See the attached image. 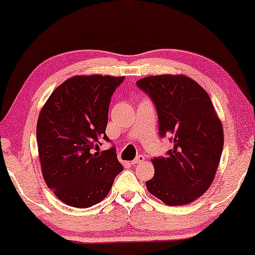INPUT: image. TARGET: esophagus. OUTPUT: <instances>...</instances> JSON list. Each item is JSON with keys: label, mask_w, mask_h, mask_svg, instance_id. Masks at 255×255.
Wrapping results in <instances>:
<instances>
[{"label": "esophagus", "mask_w": 255, "mask_h": 255, "mask_svg": "<svg viewBox=\"0 0 255 255\" xmlns=\"http://www.w3.org/2000/svg\"><path fill=\"white\" fill-rule=\"evenodd\" d=\"M143 160H144L143 156H142V155H139L138 157H136L135 159L132 160L131 164H132V165H135V164H141V163H143Z\"/></svg>", "instance_id": "obj_1"}]
</instances>
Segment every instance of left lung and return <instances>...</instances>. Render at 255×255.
Wrapping results in <instances>:
<instances>
[{"label":"left lung","mask_w":255,"mask_h":255,"mask_svg":"<svg viewBox=\"0 0 255 255\" xmlns=\"http://www.w3.org/2000/svg\"><path fill=\"white\" fill-rule=\"evenodd\" d=\"M136 85L149 96L158 114L160 136L170 135L173 149L151 159V195L170 206L186 205L212 185L223 149V128L207 92L185 75L143 77Z\"/></svg>","instance_id":"1"}]
</instances>
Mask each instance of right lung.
<instances>
[{"label": "right lung", "mask_w": 255, "mask_h": 255, "mask_svg": "<svg viewBox=\"0 0 255 255\" xmlns=\"http://www.w3.org/2000/svg\"><path fill=\"white\" fill-rule=\"evenodd\" d=\"M124 76L77 75L66 80L41 109L36 139L42 174L54 195L73 207H91L123 171L115 147L92 152L106 135L108 108Z\"/></svg>", "instance_id": "1"}]
</instances>
